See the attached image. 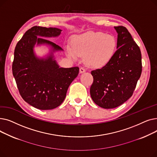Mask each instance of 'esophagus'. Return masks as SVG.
Instances as JSON below:
<instances>
[{
  "instance_id": "1",
  "label": "esophagus",
  "mask_w": 157,
  "mask_h": 157,
  "mask_svg": "<svg viewBox=\"0 0 157 157\" xmlns=\"http://www.w3.org/2000/svg\"><path fill=\"white\" fill-rule=\"evenodd\" d=\"M86 71V69H85V67H80V69H79V72H80V73H83V72H85Z\"/></svg>"
}]
</instances>
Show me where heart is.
<instances>
[{"instance_id":"heart-1","label":"heart","mask_w":157,"mask_h":157,"mask_svg":"<svg viewBox=\"0 0 157 157\" xmlns=\"http://www.w3.org/2000/svg\"><path fill=\"white\" fill-rule=\"evenodd\" d=\"M117 47L114 37L102 32H89L74 36L72 46H66V52L73 59L85 55V62L90 67H101L113 58Z\"/></svg>"}]
</instances>
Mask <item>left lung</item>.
Returning a JSON list of instances; mask_svg holds the SVG:
<instances>
[{
    "instance_id": "obj_1",
    "label": "left lung",
    "mask_w": 157,
    "mask_h": 157,
    "mask_svg": "<svg viewBox=\"0 0 157 157\" xmlns=\"http://www.w3.org/2000/svg\"><path fill=\"white\" fill-rule=\"evenodd\" d=\"M114 29L118 33L117 50L102 68L91 72L94 82L90 95L104 109L117 108L126 102L132 95L142 72L139 47L125 27Z\"/></svg>"
}]
</instances>
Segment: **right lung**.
Returning a JSON list of instances; mask_svg holds the SVG:
<instances>
[{"label":"right lung","mask_w":157,"mask_h":157,"mask_svg":"<svg viewBox=\"0 0 157 157\" xmlns=\"http://www.w3.org/2000/svg\"><path fill=\"white\" fill-rule=\"evenodd\" d=\"M61 30L34 26L16 44L12 65L13 76L23 99L40 110L53 109L64 101L67 89L79 74V67L60 68L52 56L39 59L33 51L36 43L51 45L53 51L62 49L40 37H56Z\"/></svg>","instance_id":"obj_1"}]
</instances>
